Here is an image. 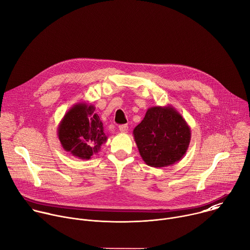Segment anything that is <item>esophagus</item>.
Masks as SVG:
<instances>
[{"label":"esophagus","mask_w":250,"mask_h":250,"mask_svg":"<svg viewBox=\"0 0 250 250\" xmlns=\"http://www.w3.org/2000/svg\"><path fill=\"white\" fill-rule=\"evenodd\" d=\"M119 129H120V131H121V132L125 133V132H126V131H127V129H128V125H119Z\"/></svg>","instance_id":"esophagus-1"}]
</instances>
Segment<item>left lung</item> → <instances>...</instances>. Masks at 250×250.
<instances>
[{
    "mask_svg": "<svg viewBox=\"0 0 250 250\" xmlns=\"http://www.w3.org/2000/svg\"><path fill=\"white\" fill-rule=\"evenodd\" d=\"M139 154L151 167L161 168L180 161L186 154L191 129L171 104L151 106L133 129Z\"/></svg>",
    "mask_w": 250,
    "mask_h": 250,
    "instance_id": "left-lung-1",
    "label": "left lung"
}]
</instances>
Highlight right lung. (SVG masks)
<instances>
[{
	"instance_id": "obj_1",
	"label": "right lung",
	"mask_w": 250,
	"mask_h": 250,
	"mask_svg": "<svg viewBox=\"0 0 250 250\" xmlns=\"http://www.w3.org/2000/svg\"><path fill=\"white\" fill-rule=\"evenodd\" d=\"M94 112V104L77 103L64 115L57 128L63 149L80 159H90L108 139L102 121Z\"/></svg>"
}]
</instances>
